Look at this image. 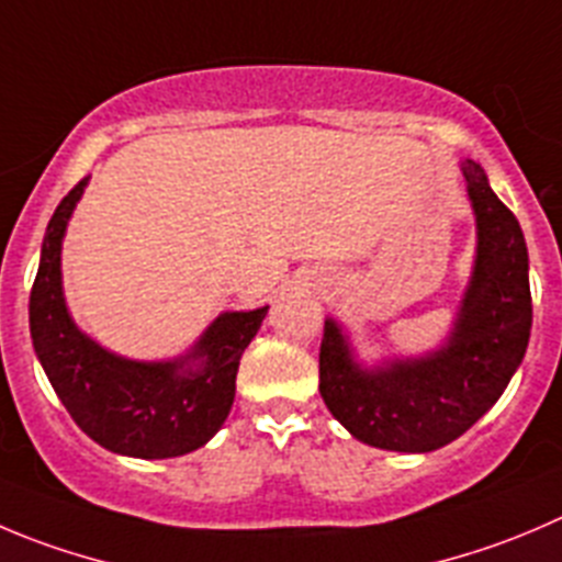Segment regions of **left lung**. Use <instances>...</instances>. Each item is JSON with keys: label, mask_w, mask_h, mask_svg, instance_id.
Segmentation results:
<instances>
[{"label": "left lung", "mask_w": 562, "mask_h": 562, "mask_svg": "<svg viewBox=\"0 0 562 562\" xmlns=\"http://www.w3.org/2000/svg\"><path fill=\"white\" fill-rule=\"evenodd\" d=\"M474 212L472 276L447 339L419 356L361 361L345 325L325 317L319 394L352 438L378 450L432 452L469 430L507 389L532 328L521 226L474 159H461Z\"/></svg>", "instance_id": "left-lung-1"}]
</instances>
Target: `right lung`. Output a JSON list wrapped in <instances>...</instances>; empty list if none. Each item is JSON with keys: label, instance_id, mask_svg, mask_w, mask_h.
<instances>
[{"label": "right lung", "instance_id": "right-lung-1", "mask_svg": "<svg viewBox=\"0 0 562 562\" xmlns=\"http://www.w3.org/2000/svg\"><path fill=\"white\" fill-rule=\"evenodd\" d=\"M85 187L88 179L63 198L41 245L30 292L35 356L71 419L95 445L143 461L187 456L226 422L239 358L270 306L217 314L190 350L162 361L101 347L74 323L63 292V239Z\"/></svg>", "mask_w": 562, "mask_h": 562}]
</instances>
